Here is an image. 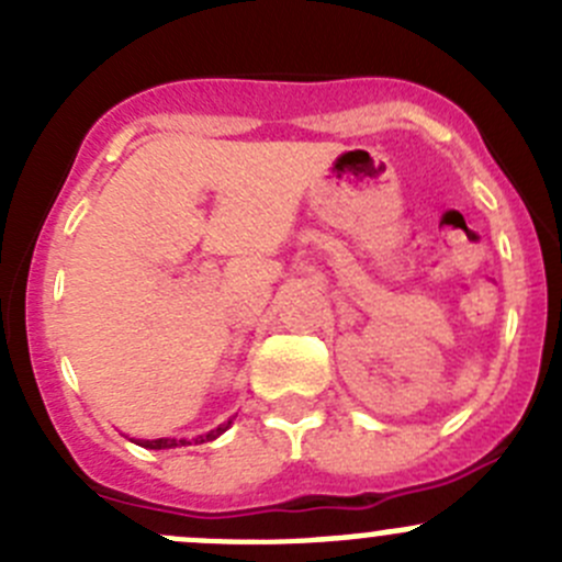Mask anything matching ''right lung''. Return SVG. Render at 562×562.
<instances>
[{
  "instance_id": "1",
  "label": "right lung",
  "mask_w": 562,
  "mask_h": 562,
  "mask_svg": "<svg viewBox=\"0 0 562 562\" xmlns=\"http://www.w3.org/2000/svg\"><path fill=\"white\" fill-rule=\"evenodd\" d=\"M231 424V422H228ZM228 424L225 427H217L212 429L209 435H201V438H195V443H206V440H214L220 432H225L228 429ZM140 446H146V449H176V446H190V440H173V438H157V440H144Z\"/></svg>"
}]
</instances>
